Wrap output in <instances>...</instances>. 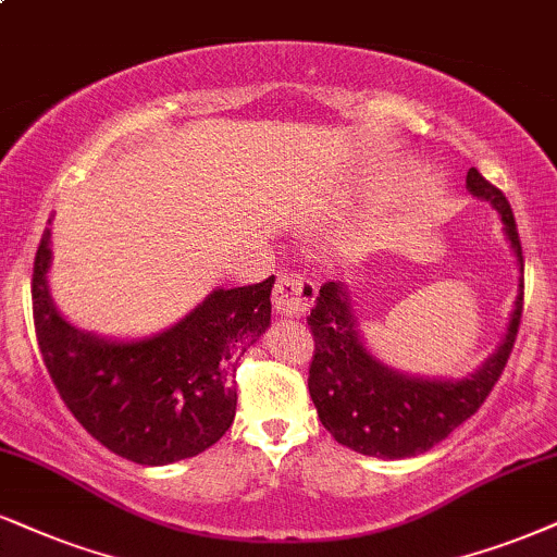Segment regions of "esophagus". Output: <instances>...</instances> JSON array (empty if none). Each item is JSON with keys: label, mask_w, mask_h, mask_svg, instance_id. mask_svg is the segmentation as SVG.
Segmentation results:
<instances>
[{"label": "esophagus", "mask_w": 557, "mask_h": 557, "mask_svg": "<svg viewBox=\"0 0 557 557\" xmlns=\"http://www.w3.org/2000/svg\"><path fill=\"white\" fill-rule=\"evenodd\" d=\"M318 297V286L299 273H281L273 286V310L281 318H305Z\"/></svg>", "instance_id": "obj_1"}]
</instances>
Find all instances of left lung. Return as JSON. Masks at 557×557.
<instances>
[{"label": "left lung", "instance_id": "1", "mask_svg": "<svg viewBox=\"0 0 557 557\" xmlns=\"http://www.w3.org/2000/svg\"><path fill=\"white\" fill-rule=\"evenodd\" d=\"M468 190L498 211L521 273L509 327L483 367L462 380H429L382 363L363 346L351 292L341 281L320 286V297L307 318L314 338L307 380L310 397L335 442L359 455L405 459L429 451L478 413L509 361L524 307V256L517 222L506 196L475 168L468 173Z\"/></svg>", "mask_w": 557, "mask_h": 557}]
</instances>
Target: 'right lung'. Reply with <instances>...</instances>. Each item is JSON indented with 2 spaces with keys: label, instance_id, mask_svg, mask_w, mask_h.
<instances>
[{
  "label": "right lung",
  "instance_id": "add662e5",
  "mask_svg": "<svg viewBox=\"0 0 557 557\" xmlns=\"http://www.w3.org/2000/svg\"><path fill=\"white\" fill-rule=\"evenodd\" d=\"M48 268L46 226L33 265V320L48 374L89 436L157 468L201 455L226 434L237 410V361L271 325L276 278L214 289L168 331L113 341L79 331L57 310Z\"/></svg>",
  "mask_w": 557,
  "mask_h": 557
}]
</instances>
